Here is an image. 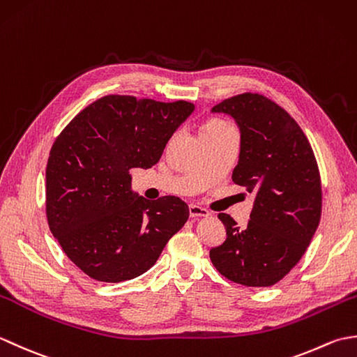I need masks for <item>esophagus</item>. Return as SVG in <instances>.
Segmentation results:
<instances>
[{
  "label": "esophagus",
  "mask_w": 357,
  "mask_h": 357,
  "mask_svg": "<svg viewBox=\"0 0 357 357\" xmlns=\"http://www.w3.org/2000/svg\"><path fill=\"white\" fill-rule=\"evenodd\" d=\"M188 213H190V218H207V216H210V211L207 208L195 206V204H190V206H188Z\"/></svg>",
  "instance_id": "obj_1"
}]
</instances>
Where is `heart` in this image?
<instances>
[{"mask_svg":"<svg viewBox=\"0 0 357 357\" xmlns=\"http://www.w3.org/2000/svg\"><path fill=\"white\" fill-rule=\"evenodd\" d=\"M227 128H231L225 121L221 119H208L206 124L202 126V132L201 133H216V132H222L227 130Z\"/></svg>","mask_w":357,"mask_h":357,"instance_id":"1","label":"heart"}]
</instances>
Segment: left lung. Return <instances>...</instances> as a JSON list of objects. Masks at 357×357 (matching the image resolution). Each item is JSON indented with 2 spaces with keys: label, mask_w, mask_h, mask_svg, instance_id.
Listing matches in <instances>:
<instances>
[{
  "label": "left lung",
  "mask_w": 357,
  "mask_h": 357,
  "mask_svg": "<svg viewBox=\"0 0 357 357\" xmlns=\"http://www.w3.org/2000/svg\"><path fill=\"white\" fill-rule=\"evenodd\" d=\"M211 112L236 121L241 151L231 179L256 198L244 229L230 215H218L227 238L210 250V259L236 284L275 285L299 262L321 221V174L313 149L298 123L264 95L231 96Z\"/></svg>",
  "instance_id": "8db88e82"
}]
</instances>
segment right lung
<instances>
[{
  "label": "right lung",
  "mask_w": 357,
  "mask_h": 357,
  "mask_svg": "<svg viewBox=\"0 0 357 357\" xmlns=\"http://www.w3.org/2000/svg\"><path fill=\"white\" fill-rule=\"evenodd\" d=\"M193 110L187 101L107 95L53 142L45 167L49 229L89 278L123 282L142 275L187 222L188 206L178 196L136 199L128 170L155 165Z\"/></svg>",
  "instance_id": "add662e5"
}]
</instances>
